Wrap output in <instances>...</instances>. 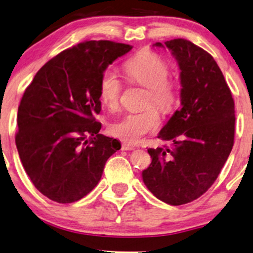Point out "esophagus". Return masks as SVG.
Instances as JSON below:
<instances>
[{"label": "esophagus", "mask_w": 253, "mask_h": 253, "mask_svg": "<svg viewBox=\"0 0 253 253\" xmlns=\"http://www.w3.org/2000/svg\"><path fill=\"white\" fill-rule=\"evenodd\" d=\"M122 150L123 151H131V150H134V146L133 145L126 143V141H124V143H122Z\"/></svg>", "instance_id": "obj_1"}]
</instances>
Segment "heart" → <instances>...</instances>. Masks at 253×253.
Returning a JSON list of instances; mask_svg holds the SVG:
<instances>
[{"mask_svg": "<svg viewBox=\"0 0 253 253\" xmlns=\"http://www.w3.org/2000/svg\"><path fill=\"white\" fill-rule=\"evenodd\" d=\"M169 71L170 69L167 62L151 50L140 51L124 64L126 78L131 83L146 87L145 103L153 102L164 113L171 112L179 101L178 83L168 77ZM122 83L115 72L110 69L103 71L99 83V95L102 105L110 110H115L119 107ZM156 107L150 105L137 112L126 114L120 121L112 124L110 131L124 141L138 143L160 126V113Z\"/></svg>", "mask_w": 253, "mask_h": 253, "instance_id": "1", "label": "heart"}]
</instances>
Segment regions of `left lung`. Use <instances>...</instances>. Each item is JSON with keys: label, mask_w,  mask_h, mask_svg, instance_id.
<instances>
[{"label": "left lung", "mask_w": 253, "mask_h": 253, "mask_svg": "<svg viewBox=\"0 0 253 253\" xmlns=\"http://www.w3.org/2000/svg\"><path fill=\"white\" fill-rule=\"evenodd\" d=\"M154 46L167 47L177 61L181 108L158 136L171 146L147 150L152 162L143 181L158 199L177 206L204 195L226 164L234 145L235 103L222 71L203 48L185 39Z\"/></svg>", "instance_id": "obj_1"}]
</instances>
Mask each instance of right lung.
Here are the masks:
<instances>
[{
  "label": "right lung",
  "mask_w": 253,
  "mask_h": 253,
  "mask_svg": "<svg viewBox=\"0 0 253 253\" xmlns=\"http://www.w3.org/2000/svg\"><path fill=\"white\" fill-rule=\"evenodd\" d=\"M132 46L91 40L65 49L37 72L20 100L16 146L34 186L60 204L92 191L119 140L99 133L100 78Z\"/></svg>",
  "instance_id": "right-lung-1"
}]
</instances>
